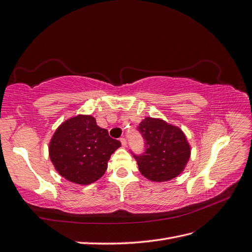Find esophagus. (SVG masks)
<instances>
[{"label":"esophagus","instance_id":"esophagus-1","mask_svg":"<svg viewBox=\"0 0 252 252\" xmlns=\"http://www.w3.org/2000/svg\"><path fill=\"white\" fill-rule=\"evenodd\" d=\"M120 142H121L122 146H124V147H126V138H125V137L120 138Z\"/></svg>","mask_w":252,"mask_h":252}]
</instances>
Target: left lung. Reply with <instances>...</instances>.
Returning <instances> with one entry per match:
<instances>
[{"mask_svg": "<svg viewBox=\"0 0 252 252\" xmlns=\"http://www.w3.org/2000/svg\"><path fill=\"white\" fill-rule=\"evenodd\" d=\"M137 130L146 146L143 155H134L140 174L156 183L177 177L185 169L191 154L184 132L178 126L151 117H146Z\"/></svg>", "mask_w": 252, "mask_h": 252, "instance_id": "1", "label": "left lung"}]
</instances>
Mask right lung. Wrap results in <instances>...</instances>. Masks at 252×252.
I'll list each match as a JSON object with an SVG mask.
<instances>
[{
    "mask_svg": "<svg viewBox=\"0 0 252 252\" xmlns=\"http://www.w3.org/2000/svg\"><path fill=\"white\" fill-rule=\"evenodd\" d=\"M121 146L96 125L94 117L78 115L57 128L49 144V157L62 177L78 185L101 178L107 162Z\"/></svg>",
    "mask_w": 252,
    "mask_h": 252,
    "instance_id": "right-lung-1",
    "label": "right lung"
}]
</instances>
